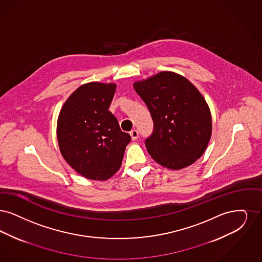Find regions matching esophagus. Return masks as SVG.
Listing matches in <instances>:
<instances>
[{"instance_id":"obj_1","label":"esophagus","mask_w":262,"mask_h":262,"mask_svg":"<svg viewBox=\"0 0 262 262\" xmlns=\"http://www.w3.org/2000/svg\"><path fill=\"white\" fill-rule=\"evenodd\" d=\"M130 136H131L133 141H135V140H137L138 136H139V132L134 129V130H132V131L130 132Z\"/></svg>"}]
</instances>
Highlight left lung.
<instances>
[{"label": "left lung", "mask_w": 262, "mask_h": 262, "mask_svg": "<svg viewBox=\"0 0 262 262\" xmlns=\"http://www.w3.org/2000/svg\"><path fill=\"white\" fill-rule=\"evenodd\" d=\"M133 86L154 121L152 134L145 141L149 156L172 170L193 164L205 152L212 131L210 111L202 94L187 78L171 71Z\"/></svg>", "instance_id": "8db88e82"}]
</instances>
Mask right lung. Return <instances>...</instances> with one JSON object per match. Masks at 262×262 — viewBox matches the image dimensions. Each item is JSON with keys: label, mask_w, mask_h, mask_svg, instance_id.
<instances>
[{"label": "right lung", "mask_w": 262, "mask_h": 262, "mask_svg": "<svg viewBox=\"0 0 262 262\" xmlns=\"http://www.w3.org/2000/svg\"><path fill=\"white\" fill-rule=\"evenodd\" d=\"M116 85L91 82L73 92L57 119V142L63 159L82 176L106 180L121 166L131 137L108 111Z\"/></svg>", "instance_id": "1"}]
</instances>
